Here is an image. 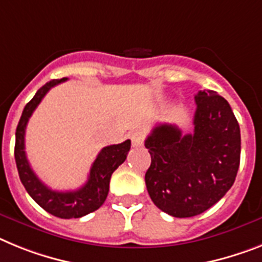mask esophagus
<instances>
[{
	"label": "esophagus",
	"mask_w": 262,
	"mask_h": 262,
	"mask_svg": "<svg viewBox=\"0 0 262 262\" xmlns=\"http://www.w3.org/2000/svg\"><path fill=\"white\" fill-rule=\"evenodd\" d=\"M143 142H144V134L140 133V131L133 133V135H131V143H133V147L143 146Z\"/></svg>",
	"instance_id": "esophagus-1"
}]
</instances>
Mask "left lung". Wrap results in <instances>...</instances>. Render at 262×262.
Returning a JSON list of instances; mask_svg holds the SVG:
<instances>
[{
  "label": "left lung",
  "instance_id": "obj_1",
  "mask_svg": "<svg viewBox=\"0 0 262 262\" xmlns=\"http://www.w3.org/2000/svg\"><path fill=\"white\" fill-rule=\"evenodd\" d=\"M193 133L175 124L154 127L146 185L154 204L173 217H192L214 205L233 185L240 165V126L227 100L212 90L195 95Z\"/></svg>",
  "mask_w": 262,
  "mask_h": 262
}]
</instances>
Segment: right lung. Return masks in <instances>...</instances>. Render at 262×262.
I'll list each match as a JSON object with an SVG mask.
<instances>
[{"instance_id": "1", "label": "right lung", "mask_w": 262, "mask_h": 262, "mask_svg": "<svg viewBox=\"0 0 262 262\" xmlns=\"http://www.w3.org/2000/svg\"><path fill=\"white\" fill-rule=\"evenodd\" d=\"M67 78H62V79H53L48 82L35 93L33 99L25 106L21 119L17 126V131H15L14 158L19 179L25 189L39 207L57 217L78 219L97 211L98 208L103 204L108 195L111 175L126 160L127 154L131 148V140L102 148L95 162L91 165L87 182L84 183L83 187H80L77 191H53L48 185H45L31 169L28 158H26L25 131H26V126H28L31 114L34 113V110L41 103V100L48 94V91L51 87L62 83Z\"/></svg>"}]
</instances>
